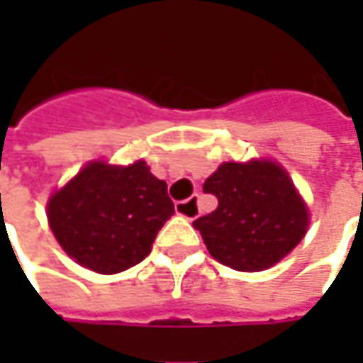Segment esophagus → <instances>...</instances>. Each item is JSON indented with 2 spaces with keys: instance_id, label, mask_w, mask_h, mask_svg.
<instances>
[{
  "instance_id": "1",
  "label": "esophagus",
  "mask_w": 363,
  "mask_h": 363,
  "mask_svg": "<svg viewBox=\"0 0 363 363\" xmlns=\"http://www.w3.org/2000/svg\"><path fill=\"white\" fill-rule=\"evenodd\" d=\"M175 212L179 216L194 220L200 214V203H198V196H191L188 200H182V202H175Z\"/></svg>"
}]
</instances>
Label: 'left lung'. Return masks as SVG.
Returning a JSON list of instances; mask_svg holds the SVG:
<instances>
[{
	"label": "left lung",
	"instance_id": "8db88e82",
	"mask_svg": "<svg viewBox=\"0 0 363 363\" xmlns=\"http://www.w3.org/2000/svg\"><path fill=\"white\" fill-rule=\"evenodd\" d=\"M218 208L194 220L210 255L234 271H262L286 257L307 230V208L272 161L222 163L203 182Z\"/></svg>",
	"mask_w": 363,
	"mask_h": 363
}]
</instances>
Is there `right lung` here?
<instances>
[{"instance_id": "right-lung-1", "label": "right lung", "mask_w": 363, "mask_h": 363, "mask_svg": "<svg viewBox=\"0 0 363 363\" xmlns=\"http://www.w3.org/2000/svg\"><path fill=\"white\" fill-rule=\"evenodd\" d=\"M174 214L167 184L145 161L129 167L91 163L48 202L50 228L66 255L103 274L141 262Z\"/></svg>"}]
</instances>
